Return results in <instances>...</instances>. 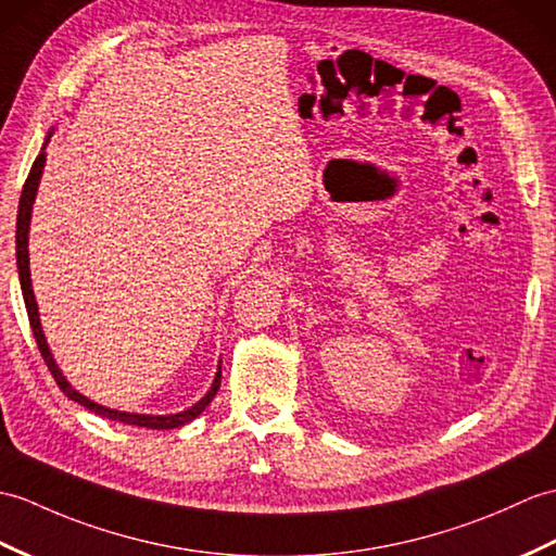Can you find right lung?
Listing matches in <instances>:
<instances>
[{
  "label": "right lung",
  "mask_w": 556,
  "mask_h": 556,
  "mask_svg": "<svg viewBox=\"0 0 556 556\" xmlns=\"http://www.w3.org/2000/svg\"><path fill=\"white\" fill-rule=\"evenodd\" d=\"M51 135H54V127H51L40 156L35 159L33 167H30V175L25 179L23 191H21V201H18V217H16V265H18V279H21V291H23V301H25V309H28V319H30V327H33V337L37 341V348H40V353L45 357V363L51 371V377L59 383V389L66 393L71 400H75L77 405L87 407L89 412H94L99 417H106L113 421H123V424H132V426H147V429H179V426L189 424L191 419H197L201 412L211 405V400L215 397L217 389H219V377H223V369L217 365L215 371V379L211 383V391L205 393L199 403H193L189 409L185 412H177V415H137V412H121V409H111V407H103L94 400H89L87 395H83L80 391H75L73 386L68 383V379L63 377V371L59 369L54 355L49 351V343L45 339V331H42V321H40V313H37V301H35V293H33V279H30V253H28V235H30V217H33V203L37 197V187H40V179H42V170H45V163H47V144Z\"/></svg>",
  "instance_id": "1"
}]
</instances>
